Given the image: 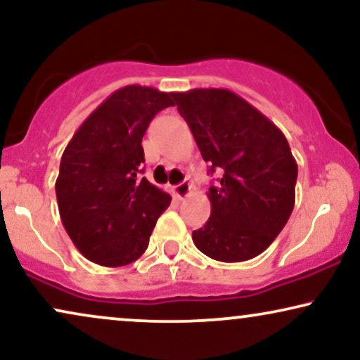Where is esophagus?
Wrapping results in <instances>:
<instances>
[{"mask_svg": "<svg viewBox=\"0 0 360 360\" xmlns=\"http://www.w3.org/2000/svg\"><path fill=\"white\" fill-rule=\"evenodd\" d=\"M172 193H174L176 198H179V199L188 198V194L191 193L189 181H183V183H181V184H177L176 188H172Z\"/></svg>", "mask_w": 360, "mask_h": 360, "instance_id": "1", "label": "esophagus"}]
</instances>
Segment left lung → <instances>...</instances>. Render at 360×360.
Returning a JSON list of instances; mask_svg holds the SVG:
<instances>
[{
  "mask_svg": "<svg viewBox=\"0 0 360 360\" xmlns=\"http://www.w3.org/2000/svg\"><path fill=\"white\" fill-rule=\"evenodd\" d=\"M217 186L209 188L211 217L193 231L195 248L221 262L266 251L295 202L297 162L282 131L229 89L172 93Z\"/></svg>",
  "mask_w": 360,
  "mask_h": 360,
  "instance_id": "left-lung-1",
  "label": "left lung"
}]
</instances>
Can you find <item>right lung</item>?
I'll return each instance as SVG.
<instances>
[{"mask_svg":"<svg viewBox=\"0 0 360 360\" xmlns=\"http://www.w3.org/2000/svg\"><path fill=\"white\" fill-rule=\"evenodd\" d=\"M169 106L172 93L124 86L91 112L63 153L59 216L78 251L99 266H126L143 256L169 206V194L139 179L141 141L153 117Z\"/></svg>","mask_w":360,"mask_h":360,"instance_id":"obj_1","label":"right lung"}]
</instances>
